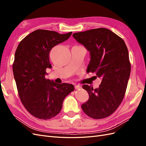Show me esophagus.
<instances>
[{"instance_id":"obj_1","label":"esophagus","mask_w":146,"mask_h":146,"mask_svg":"<svg viewBox=\"0 0 146 146\" xmlns=\"http://www.w3.org/2000/svg\"><path fill=\"white\" fill-rule=\"evenodd\" d=\"M80 88H81V86L80 85H75V89L78 90V89H80Z\"/></svg>"}]
</instances>
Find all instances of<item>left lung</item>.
<instances>
[{
	"mask_svg": "<svg viewBox=\"0 0 146 146\" xmlns=\"http://www.w3.org/2000/svg\"><path fill=\"white\" fill-rule=\"evenodd\" d=\"M72 36L90 52L87 73L94 72L96 77L102 78L98 88L83 85L89 99L82 105V108L91 118L107 117L122 102L130 77L131 65L125 43L112 31L105 28L75 33Z\"/></svg>",
	"mask_w": 146,
	"mask_h": 146,
	"instance_id": "left-lung-1",
	"label": "left lung"
}]
</instances>
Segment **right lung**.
Returning a JSON list of instances; mask_svg holds the SVG:
<instances>
[{"mask_svg": "<svg viewBox=\"0 0 146 146\" xmlns=\"http://www.w3.org/2000/svg\"><path fill=\"white\" fill-rule=\"evenodd\" d=\"M72 32L36 30L19 44L13 71L20 99L27 111L37 118L49 119L58 114L64 98L74 90L72 84H57L46 79L47 68H52L49 52L70 36Z\"/></svg>", "mask_w": 146, "mask_h": 146, "instance_id": "obj_1", "label": "right lung"}]
</instances>
